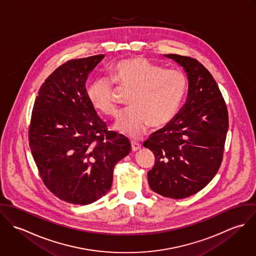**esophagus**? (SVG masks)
Masks as SVG:
<instances>
[{
    "instance_id": "1",
    "label": "esophagus",
    "mask_w": 256,
    "mask_h": 256,
    "mask_svg": "<svg viewBox=\"0 0 256 256\" xmlns=\"http://www.w3.org/2000/svg\"><path fill=\"white\" fill-rule=\"evenodd\" d=\"M131 145H132V150L133 152H136V150L141 148V145L139 143H137V142H132Z\"/></svg>"
}]
</instances>
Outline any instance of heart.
I'll list each match as a JSON object with an SVG mask.
<instances>
[{
    "label": "heart",
    "instance_id": "obj_1",
    "mask_svg": "<svg viewBox=\"0 0 256 256\" xmlns=\"http://www.w3.org/2000/svg\"><path fill=\"white\" fill-rule=\"evenodd\" d=\"M111 72L119 88L132 90V108L121 112L114 124L118 132L138 139L148 125L164 127L178 113L188 86L182 71L166 70L143 57H129L115 63ZM112 82L106 78L92 80L86 90L92 106L108 115L117 112Z\"/></svg>",
    "mask_w": 256,
    "mask_h": 256
}]
</instances>
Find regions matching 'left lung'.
<instances>
[{
    "label": "left lung",
    "mask_w": 256,
    "mask_h": 256,
    "mask_svg": "<svg viewBox=\"0 0 256 256\" xmlns=\"http://www.w3.org/2000/svg\"><path fill=\"white\" fill-rule=\"evenodd\" d=\"M164 57L182 67L188 92L176 116L143 144L156 156L148 182L164 197L183 199L203 189L219 170L228 117L216 80L201 63L176 54Z\"/></svg>",
    "instance_id": "1"
}]
</instances>
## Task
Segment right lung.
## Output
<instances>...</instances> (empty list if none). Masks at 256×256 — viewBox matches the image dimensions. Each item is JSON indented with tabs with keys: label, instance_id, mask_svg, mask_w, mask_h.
<instances>
[{
	"label": "right lung",
	"instance_id": "add662e5",
	"mask_svg": "<svg viewBox=\"0 0 256 256\" xmlns=\"http://www.w3.org/2000/svg\"><path fill=\"white\" fill-rule=\"evenodd\" d=\"M104 54L70 60L41 86L30 128V146L46 187L59 199L88 205L111 188L114 166L130 141L108 131L86 96L90 73Z\"/></svg>",
	"mask_w": 256,
	"mask_h": 256
}]
</instances>
